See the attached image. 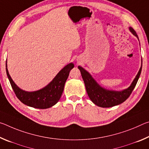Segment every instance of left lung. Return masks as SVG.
<instances>
[{
	"mask_svg": "<svg viewBox=\"0 0 149 149\" xmlns=\"http://www.w3.org/2000/svg\"><path fill=\"white\" fill-rule=\"evenodd\" d=\"M130 29L131 32L138 38L135 30L132 27H130ZM78 68L79 69L81 74L87 93L91 101L100 107L109 108L120 104L128 99L137 84L140 76L141 70H142V66L141 67L137 76L133 80L130 87L122 91H108L103 89L97 84V82L93 79L91 75L86 70H85L81 66H78Z\"/></svg>",
	"mask_w": 149,
	"mask_h": 149,
	"instance_id": "obj_1",
	"label": "left lung"
}]
</instances>
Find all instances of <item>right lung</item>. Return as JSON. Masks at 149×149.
Returning <instances> with one entry per match:
<instances>
[{
    "label": "right lung",
    "instance_id": "right-lung-1",
    "mask_svg": "<svg viewBox=\"0 0 149 149\" xmlns=\"http://www.w3.org/2000/svg\"><path fill=\"white\" fill-rule=\"evenodd\" d=\"M6 67L7 76L17 99L29 107L45 109L52 107L58 102L63 93L65 83L68 77L70 70L74 67V64L70 63L65 65L49 85L42 89L34 92H27L20 89L9 75L6 64Z\"/></svg>",
    "mask_w": 149,
    "mask_h": 149
}]
</instances>
